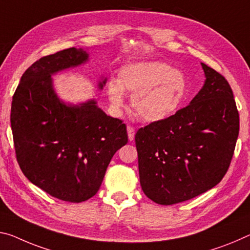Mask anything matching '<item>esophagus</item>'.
I'll use <instances>...</instances> for the list:
<instances>
[{
  "mask_svg": "<svg viewBox=\"0 0 250 250\" xmlns=\"http://www.w3.org/2000/svg\"><path fill=\"white\" fill-rule=\"evenodd\" d=\"M126 131H128L129 140L132 141L134 139V134H136V130H134V128H132V126L128 125V126H126Z\"/></svg>",
  "mask_w": 250,
  "mask_h": 250,
  "instance_id": "esophagus-1",
  "label": "esophagus"
}]
</instances>
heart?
Segmentation results:
<instances>
[{
	"instance_id": "1",
	"label": "heart",
	"mask_w": 250,
	"mask_h": 250,
	"mask_svg": "<svg viewBox=\"0 0 250 250\" xmlns=\"http://www.w3.org/2000/svg\"><path fill=\"white\" fill-rule=\"evenodd\" d=\"M124 92L131 96L134 113L146 122H160L175 114L187 93L184 73L160 61L125 65L118 81L111 80L106 94L116 108L124 105Z\"/></svg>"
}]
</instances>
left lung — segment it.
Returning <instances> with one entry per match:
<instances>
[{
    "instance_id": "1",
    "label": "left lung",
    "mask_w": 250,
    "mask_h": 250,
    "mask_svg": "<svg viewBox=\"0 0 250 250\" xmlns=\"http://www.w3.org/2000/svg\"><path fill=\"white\" fill-rule=\"evenodd\" d=\"M206 80L189 105L136 133L140 185L159 205H173L219 184L230 165L239 114L227 80L201 63Z\"/></svg>"
}]
</instances>
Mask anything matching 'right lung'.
I'll use <instances>...</instances> for the list:
<instances>
[{"label": "right lung", "instance_id": "add662e5", "mask_svg": "<svg viewBox=\"0 0 250 250\" xmlns=\"http://www.w3.org/2000/svg\"><path fill=\"white\" fill-rule=\"evenodd\" d=\"M88 61L89 53L75 47L41 58L23 73L12 100L11 128L22 172L69 203L96 195L113 154L128 142L125 125L106 116L94 99L66 104L55 92L52 75ZM105 83L102 77L98 88Z\"/></svg>", "mask_w": 250, "mask_h": 250}]
</instances>
